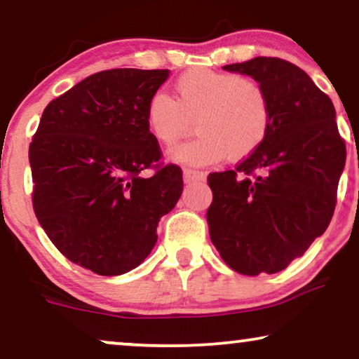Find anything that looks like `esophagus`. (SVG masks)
I'll return each instance as SVG.
<instances>
[{"instance_id":"34e87169","label":"esophagus","mask_w":359,"mask_h":359,"mask_svg":"<svg viewBox=\"0 0 359 359\" xmlns=\"http://www.w3.org/2000/svg\"><path fill=\"white\" fill-rule=\"evenodd\" d=\"M183 178H184V183H193V181H204L205 180V173H204V171L186 168L183 171Z\"/></svg>"}]
</instances>
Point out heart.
Segmentation results:
<instances>
[{
  "instance_id": "obj_1",
  "label": "heart",
  "mask_w": 359,
  "mask_h": 359,
  "mask_svg": "<svg viewBox=\"0 0 359 359\" xmlns=\"http://www.w3.org/2000/svg\"><path fill=\"white\" fill-rule=\"evenodd\" d=\"M176 100L156 91L145 109L151 137L171 147L186 135L196 119L194 139L175 147L170 160L184 165H209L242 160L266 140L271 127V106L258 81L229 72L196 68L175 83Z\"/></svg>"
}]
</instances>
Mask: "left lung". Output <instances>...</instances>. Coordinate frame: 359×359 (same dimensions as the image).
<instances>
[{
    "label": "left lung",
    "instance_id": "obj_1",
    "mask_svg": "<svg viewBox=\"0 0 359 359\" xmlns=\"http://www.w3.org/2000/svg\"><path fill=\"white\" fill-rule=\"evenodd\" d=\"M222 68L264 88L271 127L237 168L208 176L209 235L233 271L273 274L302 257L327 230L346 147L332 100L294 63L255 57Z\"/></svg>",
    "mask_w": 359,
    "mask_h": 359
}]
</instances>
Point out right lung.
<instances>
[{
	"mask_svg": "<svg viewBox=\"0 0 359 359\" xmlns=\"http://www.w3.org/2000/svg\"><path fill=\"white\" fill-rule=\"evenodd\" d=\"M170 70H104L76 83L42 112L29 147L32 204L58 252L101 276L139 266L156 227L183 193L176 165L158 168L145 109Z\"/></svg>",
	"mask_w": 359,
	"mask_h": 359,
	"instance_id": "right-lung-1",
	"label": "right lung"
}]
</instances>
